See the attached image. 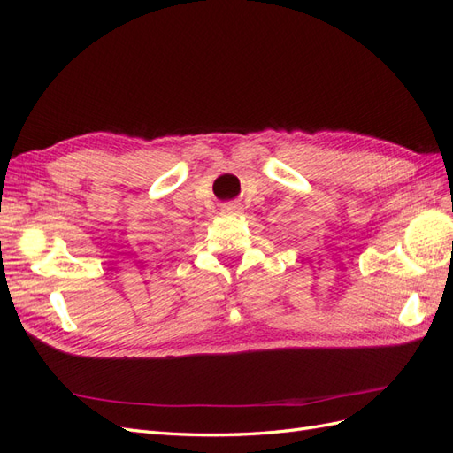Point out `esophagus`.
<instances>
[{"instance_id": "34e87169", "label": "esophagus", "mask_w": 453, "mask_h": 453, "mask_svg": "<svg viewBox=\"0 0 453 453\" xmlns=\"http://www.w3.org/2000/svg\"><path fill=\"white\" fill-rule=\"evenodd\" d=\"M223 211L225 213H228V215H236V213H240L242 211V208L238 203H226L225 208H223Z\"/></svg>"}]
</instances>
